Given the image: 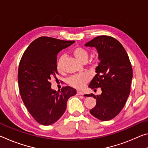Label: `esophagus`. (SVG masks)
<instances>
[{
	"label": "esophagus",
	"instance_id": "obj_1",
	"mask_svg": "<svg viewBox=\"0 0 148 148\" xmlns=\"http://www.w3.org/2000/svg\"><path fill=\"white\" fill-rule=\"evenodd\" d=\"M84 93L81 91H77V95H84Z\"/></svg>",
	"mask_w": 148,
	"mask_h": 148
}]
</instances>
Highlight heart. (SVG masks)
I'll use <instances>...</instances> for the list:
<instances>
[{
	"label": "heart",
	"instance_id": "obj_1",
	"mask_svg": "<svg viewBox=\"0 0 148 148\" xmlns=\"http://www.w3.org/2000/svg\"><path fill=\"white\" fill-rule=\"evenodd\" d=\"M72 54H73V56L75 57L77 61L81 62V63L87 61L89 56L88 52L86 49L79 47H76V48L74 49L73 51H72ZM64 56H61L59 59L58 62H57V68L59 70H61L62 69V64L64 60ZM89 80V76L88 74H80L70 77L69 79V84L71 86L75 87V88L81 89L88 82Z\"/></svg>",
	"mask_w": 148,
	"mask_h": 148
}]
</instances>
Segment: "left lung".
<instances>
[{"label": "left lung", "instance_id": "left-lung-1", "mask_svg": "<svg viewBox=\"0 0 148 148\" xmlns=\"http://www.w3.org/2000/svg\"><path fill=\"white\" fill-rule=\"evenodd\" d=\"M85 46L95 47L99 60L89 87H101L102 91L99 95H86L97 101L90 113L101 121H109L121 111L129 96L132 78L131 62L124 47L113 37L99 36Z\"/></svg>", "mask_w": 148, "mask_h": 148}]
</instances>
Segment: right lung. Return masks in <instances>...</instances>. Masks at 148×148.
I'll return each mask as SVG.
<instances>
[{"mask_svg":"<svg viewBox=\"0 0 148 148\" xmlns=\"http://www.w3.org/2000/svg\"><path fill=\"white\" fill-rule=\"evenodd\" d=\"M74 42L42 36L29 45L21 57L18 69L20 95L29 113L40 124L56 123L64 113L68 99L76 94L69 86L57 92L50 83L58 74L57 54Z\"/></svg>","mask_w":148,"mask_h":148,"instance_id":"obj_1","label":"right lung"}]
</instances>
